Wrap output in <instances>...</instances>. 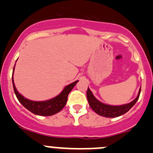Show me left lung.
<instances>
[{
    "label": "left lung",
    "instance_id": "1",
    "mask_svg": "<svg viewBox=\"0 0 153 153\" xmlns=\"http://www.w3.org/2000/svg\"><path fill=\"white\" fill-rule=\"evenodd\" d=\"M140 93H141V88H140L139 91H138V96H137V97L134 100L132 101L131 102L128 104H125V105H117V106L116 105H106V104H104L100 102L98 100L96 99V97L92 94L89 88H88L87 98L90 107L97 114L100 115V116H104V117L115 118L122 116V115L127 113L136 103L138 98H139Z\"/></svg>",
    "mask_w": 153,
    "mask_h": 153
}]
</instances>
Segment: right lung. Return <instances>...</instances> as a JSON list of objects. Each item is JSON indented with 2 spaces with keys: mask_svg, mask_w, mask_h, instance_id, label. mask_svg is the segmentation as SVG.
<instances>
[{
  "mask_svg": "<svg viewBox=\"0 0 153 153\" xmlns=\"http://www.w3.org/2000/svg\"><path fill=\"white\" fill-rule=\"evenodd\" d=\"M13 68V74H14ZM78 82V80L75 81L74 82L65 86V88L62 90V92L55 97L54 98L51 99L46 101H40V102H37V101L29 100L28 99L25 98L23 96H22L20 93L18 92L17 88H15V82H14L13 76H12V84H13V88L15 94L16 95L17 98L19 102L25 107L27 110L31 111V113L35 115L42 116H49L52 115L56 114L59 113L62 108L65 107L67 102L68 96L69 93L71 92L75 85Z\"/></svg>",
  "mask_w": 153,
  "mask_h": 153,
  "instance_id": "1",
  "label": "right lung"
}]
</instances>
